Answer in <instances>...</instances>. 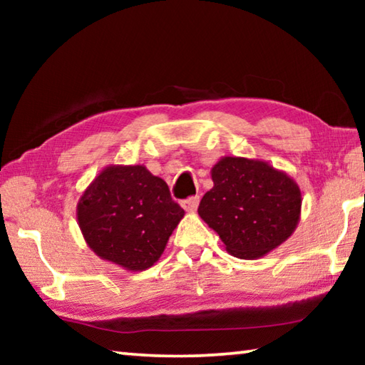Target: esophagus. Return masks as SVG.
I'll list each match as a JSON object with an SVG mask.
<instances>
[{
	"mask_svg": "<svg viewBox=\"0 0 365 365\" xmlns=\"http://www.w3.org/2000/svg\"><path fill=\"white\" fill-rule=\"evenodd\" d=\"M197 205H200V196H191V197H188V200L182 201V207L187 212H195Z\"/></svg>",
	"mask_w": 365,
	"mask_h": 365,
	"instance_id": "34e87169",
	"label": "esophagus"
}]
</instances>
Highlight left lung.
I'll list each match as a JSON object with an SVG mask.
<instances>
[{"label":"left lung","mask_w":365,"mask_h":365,"mask_svg":"<svg viewBox=\"0 0 365 365\" xmlns=\"http://www.w3.org/2000/svg\"><path fill=\"white\" fill-rule=\"evenodd\" d=\"M214 187L200 217L240 259H259L292 237L301 219V190L287 172L262 159L224 156L212 165Z\"/></svg>","instance_id":"obj_1"}]
</instances>
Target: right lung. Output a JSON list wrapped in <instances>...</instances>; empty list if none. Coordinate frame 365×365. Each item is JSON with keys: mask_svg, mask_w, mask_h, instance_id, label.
<instances>
[{"mask_svg": "<svg viewBox=\"0 0 365 365\" xmlns=\"http://www.w3.org/2000/svg\"><path fill=\"white\" fill-rule=\"evenodd\" d=\"M183 215L168 183L140 164L104 168L77 202V222L88 248L128 272L159 261Z\"/></svg>", "mask_w": 365, "mask_h": 365, "instance_id": "add662e5", "label": "right lung"}]
</instances>
